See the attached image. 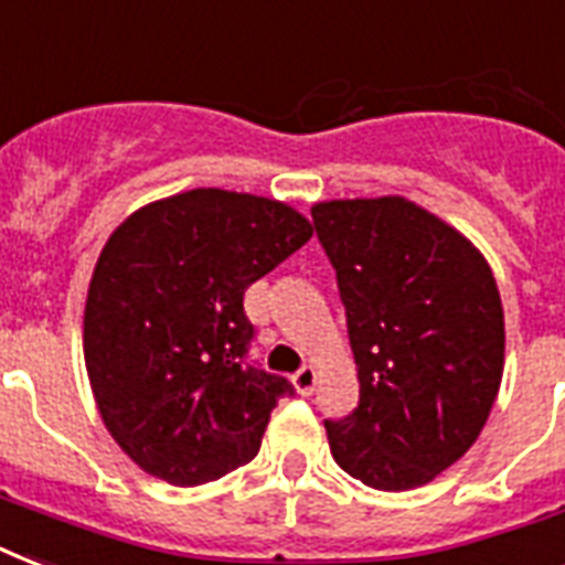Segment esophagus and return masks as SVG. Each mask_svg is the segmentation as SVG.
<instances>
[{"label":"esophagus","instance_id":"1","mask_svg":"<svg viewBox=\"0 0 565 565\" xmlns=\"http://www.w3.org/2000/svg\"><path fill=\"white\" fill-rule=\"evenodd\" d=\"M317 377H319V372L313 370V366H305V370L296 372V375H292V386H296V393H301V395L313 393V390H317Z\"/></svg>","mask_w":565,"mask_h":565}]
</instances>
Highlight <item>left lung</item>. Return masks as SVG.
Masks as SVG:
<instances>
[{
	"label": "left lung",
	"mask_w": 565,
	"mask_h": 565,
	"mask_svg": "<svg viewBox=\"0 0 565 565\" xmlns=\"http://www.w3.org/2000/svg\"><path fill=\"white\" fill-rule=\"evenodd\" d=\"M337 269L361 402L326 422L372 490L425 487L472 448L504 375V308L481 248L404 195L310 207Z\"/></svg>",
	"instance_id": "1"
}]
</instances>
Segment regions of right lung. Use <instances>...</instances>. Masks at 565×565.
Here are the masks:
<instances>
[{
    "label": "right lung",
    "instance_id": "right-lung-1",
    "mask_svg": "<svg viewBox=\"0 0 565 565\" xmlns=\"http://www.w3.org/2000/svg\"><path fill=\"white\" fill-rule=\"evenodd\" d=\"M313 237L296 207L195 188L137 207L102 248L84 305V366L105 428L152 478L199 487L248 463L292 395L243 358V296Z\"/></svg>",
    "mask_w": 565,
    "mask_h": 565
}]
</instances>
